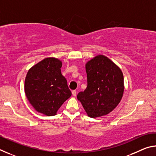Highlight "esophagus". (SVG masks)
<instances>
[{"instance_id": "1", "label": "esophagus", "mask_w": 156, "mask_h": 156, "mask_svg": "<svg viewBox=\"0 0 156 156\" xmlns=\"http://www.w3.org/2000/svg\"><path fill=\"white\" fill-rule=\"evenodd\" d=\"M76 94H77V91H76V90L72 91V95H73V96H76Z\"/></svg>"}]
</instances>
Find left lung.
I'll return each instance as SVG.
<instances>
[{
    "instance_id": "8db88e82",
    "label": "left lung",
    "mask_w": 156,
    "mask_h": 156,
    "mask_svg": "<svg viewBox=\"0 0 156 156\" xmlns=\"http://www.w3.org/2000/svg\"><path fill=\"white\" fill-rule=\"evenodd\" d=\"M87 87L77 98L89 117L109 114L120 103L125 90L120 68L109 58L100 54L86 62Z\"/></svg>"
}]
</instances>
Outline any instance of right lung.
Instances as JSON below:
<instances>
[{
	"label": "right lung",
	"mask_w": 156,
	"mask_h": 156,
	"mask_svg": "<svg viewBox=\"0 0 156 156\" xmlns=\"http://www.w3.org/2000/svg\"><path fill=\"white\" fill-rule=\"evenodd\" d=\"M62 61L45 58L28 70L25 80L26 97L36 112L52 116L72 96L66 78L62 75Z\"/></svg>",
	"instance_id": "add662e5"
}]
</instances>
